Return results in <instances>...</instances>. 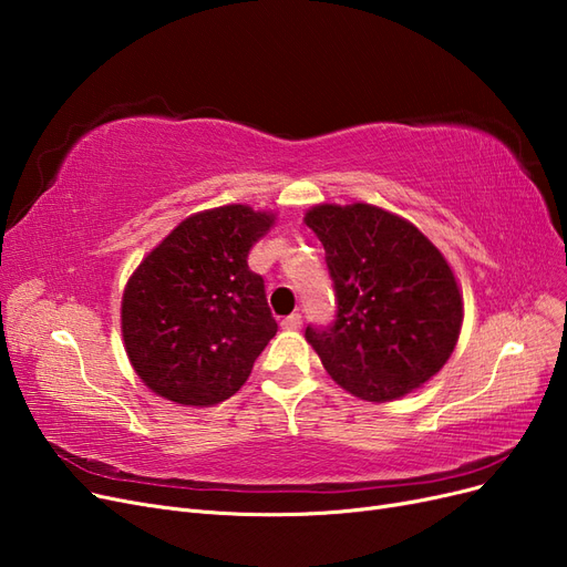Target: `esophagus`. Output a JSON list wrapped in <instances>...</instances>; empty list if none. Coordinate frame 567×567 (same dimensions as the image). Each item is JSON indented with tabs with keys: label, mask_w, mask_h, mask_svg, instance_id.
<instances>
[{
	"label": "esophagus",
	"mask_w": 567,
	"mask_h": 567,
	"mask_svg": "<svg viewBox=\"0 0 567 567\" xmlns=\"http://www.w3.org/2000/svg\"><path fill=\"white\" fill-rule=\"evenodd\" d=\"M281 326H284V329H288V331H296V329H300V326H302V317L300 315H290V317H286L281 321Z\"/></svg>",
	"instance_id": "obj_1"
}]
</instances>
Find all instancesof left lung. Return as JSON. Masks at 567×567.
<instances>
[{"label": "left lung", "mask_w": 567, "mask_h": 567, "mask_svg": "<svg viewBox=\"0 0 567 567\" xmlns=\"http://www.w3.org/2000/svg\"><path fill=\"white\" fill-rule=\"evenodd\" d=\"M326 250L336 319L305 338L331 379L357 398L390 402L435 375L461 331L463 302L442 252L375 205H317L305 215Z\"/></svg>", "instance_id": "1"}]
</instances>
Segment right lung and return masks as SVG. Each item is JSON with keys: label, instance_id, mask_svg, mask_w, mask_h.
<instances>
[{"label": "right lung", "instance_id": "1", "mask_svg": "<svg viewBox=\"0 0 567 567\" xmlns=\"http://www.w3.org/2000/svg\"><path fill=\"white\" fill-rule=\"evenodd\" d=\"M274 215L225 205L184 219L146 255L123 296L125 350L161 398L210 406L246 383L277 336L248 252Z\"/></svg>", "mask_w": 567, "mask_h": 567}]
</instances>
